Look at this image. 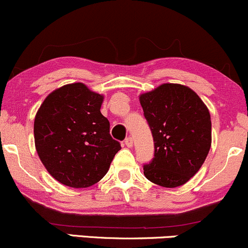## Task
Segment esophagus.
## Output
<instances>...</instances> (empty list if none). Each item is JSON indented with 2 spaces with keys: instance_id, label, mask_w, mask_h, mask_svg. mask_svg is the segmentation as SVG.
<instances>
[{
  "instance_id": "1",
  "label": "esophagus",
  "mask_w": 248,
  "mask_h": 248,
  "mask_svg": "<svg viewBox=\"0 0 248 248\" xmlns=\"http://www.w3.org/2000/svg\"><path fill=\"white\" fill-rule=\"evenodd\" d=\"M124 144H126V146L128 148H131L132 146H133V139L131 137H128V138H126V140H124Z\"/></svg>"
}]
</instances>
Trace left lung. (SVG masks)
Returning <instances> with one entry per match:
<instances>
[{"label": "left lung", "instance_id": "left-lung-1", "mask_svg": "<svg viewBox=\"0 0 248 248\" xmlns=\"http://www.w3.org/2000/svg\"><path fill=\"white\" fill-rule=\"evenodd\" d=\"M139 101L155 140V158L144 166L145 177L164 187L183 186L209 153V109L194 90L177 83H164L139 95Z\"/></svg>", "mask_w": 248, "mask_h": 248}]
</instances>
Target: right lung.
<instances>
[{
    "mask_svg": "<svg viewBox=\"0 0 248 248\" xmlns=\"http://www.w3.org/2000/svg\"><path fill=\"white\" fill-rule=\"evenodd\" d=\"M104 96L84 83L48 93L34 119V144L41 163L62 186L89 187L106 176L121 146L101 114Z\"/></svg>",
    "mask_w": 248,
    "mask_h": 248,
    "instance_id": "1",
    "label": "right lung"
}]
</instances>
